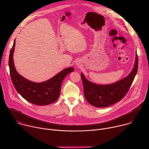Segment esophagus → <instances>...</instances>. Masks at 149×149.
I'll list each match as a JSON object with an SVG mask.
<instances>
[{"label": "esophagus", "instance_id": "esophagus-1", "mask_svg": "<svg viewBox=\"0 0 149 149\" xmlns=\"http://www.w3.org/2000/svg\"><path fill=\"white\" fill-rule=\"evenodd\" d=\"M79 65H80V63H79V62H77V63H76V65H77V66H79Z\"/></svg>", "mask_w": 149, "mask_h": 149}]
</instances>
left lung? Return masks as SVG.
<instances>
[{
    "label": "left lung",
    "instance_id": "8db88e82",
    "mask_svg": "<svg viewBox=\"0 0 149 149\" xmlns=\"http://www.w3.org/2000/svg\"><path fill=\"white\" fill-rule=\"evenodd\" d=\"M138 69V56L136 54L135 63L132 72L124 78L111 84L98 85L89 81L82 73L84 96L87 101L96 107H106L114 104L127 94L133 82Z\"/></svg>",
    "mask_w": 149,
    "mask_h": 149
}]
</instances>
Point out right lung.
Listing matches in <instances>:
<instances>
[{
    "label": "right lung",
    "instance_id": "add662e5",
    "mask_svg": "<svg viewBox=\"0 0 149 149\" xmlns=\"http://www.w3.org/2000/svg\"><path fill=\"white\" fill-rule=\"evenodd\" d=\"M15 47V40L10 51L9 66L11 79L17 93L26 101L35 105H45L56 101L60 95L62 81L68 74L74 71V68H67L42 82L29 81L19 75L15 69L13 59Z\"/></svg>",
    "mask_w": 149,
    "mask_h": 149
}]
</instances>
